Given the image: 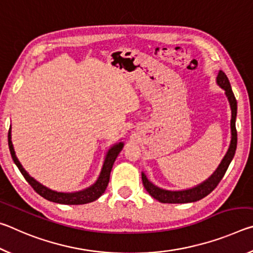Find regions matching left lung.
<instances>
[{
    "label": "left lung",
    "mask_w": 253,
    "mask_h": 253,
    "mask_svg": "<svg viewBox=\"0 0 253 253\" xmlns=\"http://www.w3.org/2000/svg\"><path fill=\"white\" fill-rule=\"evenodd\" d=\"M216 83L220 85L222 89L225 90V95L228 97L231 110H232V118H231V132H232V138H231V144L230 148L226 155L224 156L223 161L221 162V164L217 169L214 172L211 177L207 181L200 184L196 187L190 188V190L185 191H166L163 190L154 185L151 182L148 181L146 175L142 173V181L144 184V187L146 188L151 196L157 201H160L162 203H190V202H195V201H199L201 199L205 198V196L209 195L211 192L215 188L221 179L223 178L224 174L228 169L229 165L232 158L234 157L235 149H237V143H238V134H237V128H235V118H237V99H235L234 93L231 89L230 81L228 77L224 74L223 71L219 72V76L216 78Z\"/></svg>",
    "instance_id": "obj_1"
}]
</instances>
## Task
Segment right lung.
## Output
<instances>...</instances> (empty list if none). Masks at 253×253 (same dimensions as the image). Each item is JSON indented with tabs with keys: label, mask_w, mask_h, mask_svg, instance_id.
Instances as JSON below:
<instances>
[{
	"label": "right lung",
	"mask_w": 253,
	"mask_h": 253,
	"mask_svg": "<svg viewBox=\"0 0 253 253\" xmlns=\"http://www.w3.org/2000/svg\"><path fill=\"white\" fill-rule=\"evenodd\" d=\"M7 140H8V148H10L11 156L13 158L15 165L18 166V169H20V172L22 173L24 178L27 179V182L33 187V190L36 191L38 194L41 195L42 198L49 200L51 202L60 203V204H69V205L90 203V202H93V201H96L99 196L102 195L107 186H108L110 172H111V169H113L114 163L116 161L118 154L121 153L122 148L124 146L123 143H119V144L114 145V146L109 149V152L107 153L104 166H102L100 176L93 185L85 188L84 191L75 192V193H61V192H55V191L50 190L48 187L43 186L42 184L37 182L36 179L30 176V175L25 172V169L22 168V165L20 164L19 160L15 156L14 148L11 140V128L8 129Z\"/></svg>",
	"instance_id": "add662e5"
}]
</instances>
